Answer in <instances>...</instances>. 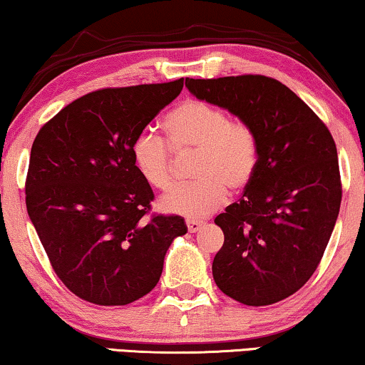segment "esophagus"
Wrapping results in <instances>:
<instances>
[{
    "label": "esophagus",
    "instance_id": "1",
    "mask_svg": "<svg viewBox=\"0 0 365 365\" xmlns=\"http://www.w3.org/2000/svg\"><path fill=\"white\" fill-rule=\"evenodd\" d=\"M186 224H187L189 232H197L199 229L204 226V222H201V221H187Z\"/></svg>",
    "mask_w": 365,
    "mask_h": 365
}]
</instances>
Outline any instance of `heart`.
Returning <instances> with one entry per match:
<instances>
[{"label": "heart", "mask_w": 365, "mask_h": 365, "mask_svg": "<svg viewBox=\"0 0 365 365\" xmlns=\"http://www.w3.org/2000/svg\"><path fill=\"white\" fill-rule=\"evenodd\" d=\"M163 128L174 153L196 154L191 171L196 181L164 194L159 201L163 211L201 219L222 206L227 189L239 194L251 186L259 168V144L249 124L229 119L214 104L187 99L168 114ZM169 148L153 133H141L134 139V166L149 186H171Z\"/></svg>", "instance_id": "obj_1"}]
</instances>
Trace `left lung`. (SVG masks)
I'll list each match as a JSON object with an SVG mask.
<instances>
[{
    "instance_id": "obj_1",
    "label": "left lung",
    "mask_w": 365,
    "mask_h": 365,
    "mask_svg": "<svg viewBox=\"0 0 365 365\" xmlns=\"http://www.w3.org/2000/svg\"><path fill=\"white\" fill-rule=\"evenodd\" d=\"M186 88L249 124L259 144L251 186L214 219L224 232L214 281L246 306L282 301L311 279L336 226L342 199L336 143L316 113L277 79L187 78Z\"/></svg>"
}]
</instances>
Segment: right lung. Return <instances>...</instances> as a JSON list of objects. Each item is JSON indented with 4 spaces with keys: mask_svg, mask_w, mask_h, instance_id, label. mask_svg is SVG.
Listing matches in <instances>:
<instances>
[{
    "mask_svg": "<svg viewBox=\"0 0 365 365\" xmlns=\"http://www.w3.org/2000/svg\"><path fill=\"white\" fill-rule=\"evenodd\" d=\"M184 79L89 93L39 129L29 156L26 209L49 262L73 294L126 306L151 292L164 256L187 232L181 216L146 219L153 189L131 148Z\"/></svg>",
    "mask_w": 365,
    "mask_h": 365,
    "instance_id": "right-lung-1",
    "label": "right lung"
}]
</instances>
